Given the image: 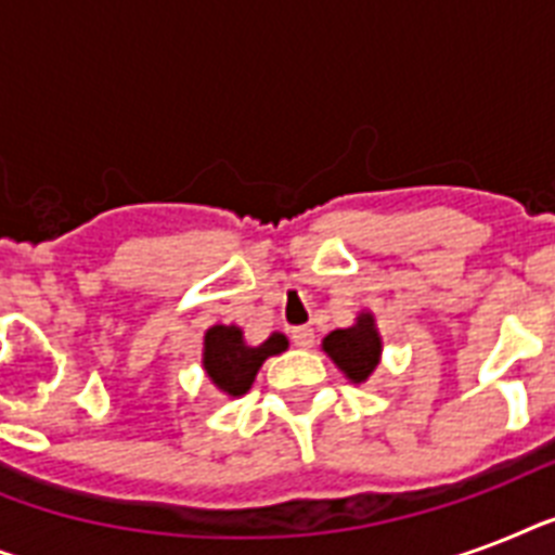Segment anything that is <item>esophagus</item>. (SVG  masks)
Instances as JSON below:
<instances>
[{
  "label": "esophagus",
  "instance_id": "1",
  "mask_svg": "<svg viewBox=\"0 0 555 555\" xmlns=\"http://www.w3.org/2000/svg\"><path fill=\"white\" fill-rule=\"evenodd\" d=\"M291 339H294V346L311 348L313 346V328H308V325H299V328L291 331Z\"/></svg>",
  "mask_w": 555,
  "mask_h": 555
}]
</instances>
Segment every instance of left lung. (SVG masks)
I'll return each instance as SVG.
<instances>
[{"instance_id": "8db88e82", "label": "left lung", "mask_w": 555, "mask_h": 555, "mask_svg": "<svg viewBox=\"0 0 555 555\" xmlns=\"http://www.w3.org/2000/svg\"><path fill=\"white\" fill-rule=\"evenodd\" d=\"M322 351L337 363V369L351 383H365L383 354V339H379L374 313L363 311L351 328L331 331L328 337L322 339Z\"/></svg>"}]
</instances>
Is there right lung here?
Returning <instances> with one entry per match:
<instances>
[{
  "instance_id": "obj_1",
  "label": "right lung",
  "mask_w": 555,
  "mask_h": 555,
  "mask_svg": "<svg viewBox=\"0 0 555 555\" xmlns=\"http://www.w3.org/2000/svg\"><path fill=\"white\" fill-rule=\"evenodd\" d=\"M287 348L285 334H270L261 346H247L238 325H212L204 334V371L218 391L242 397L250 391L261 363Z\"/></svg>"
}]
</instances>
